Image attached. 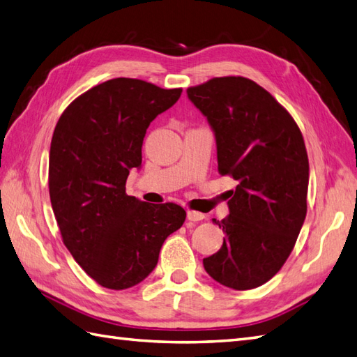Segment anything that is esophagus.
<instances>
[{"instance_id":"obj_1","label":"esophagus","mask_w":357,"mask_h":357,"mask_svg":"<svg viewBox=\"0 0 357 357\" xmlns=\"http://www.w3.org/2000/svg\"><path fill=\"white\" fill-rule=\"evenodd\" d=\"M188 220L189 221H194V222L202 221V220H204V213L195 212V211H188Z\"/></svg>"}]
</instances>
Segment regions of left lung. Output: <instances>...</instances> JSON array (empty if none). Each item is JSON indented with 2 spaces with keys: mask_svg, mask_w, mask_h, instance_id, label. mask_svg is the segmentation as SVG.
<instances>
[{
  "mask_svg": "<svg viewBox=\"0 0 357 357\" xmlns=\"http://www.w3.org/2000/svg\"><path fill=\"white\" fill-rule=\"evenodd\" d=\"M215 135L218 171L238 180L225 238L203 259L213 280L236 291L274 277L306 218L309 160L298 126L271 93L244 77L212 78L186 91Z\"/></svg>",
  "mask_w": 357,
  "mask_h": 357,
  "instance_id": "1",
  "label": "left lung"
}]
</instances>
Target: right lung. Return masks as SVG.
<instances>
[{
  "mask_svg": "<svg viewBox=\"0 0 357 357\" xmlns=\"http://www.w3.org/2000/svg\"><path fill=\"white\" fill-rule=\"evenodd\" d=\"M181 89L113 78L74 100L54 128L48 186L63 244L98 284L128 289L158 265L160 248L185 222L183 207L126 194L130 171L142 167L151 121Z\"/></svg>",
  "mask_w": 357,
  "mask_h": 357,
  "instance_id": "right-lung-1",
  "label": "right lung"
}]
</instances>
